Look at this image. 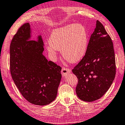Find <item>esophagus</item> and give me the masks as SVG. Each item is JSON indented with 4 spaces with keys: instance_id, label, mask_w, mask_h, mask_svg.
Here are the masks:
<instances>
[{
    "instance_id": "34e87169",
    "label": "esophagus",
    "mask_w": 125,
    "mask_h": 125,
    "mask_svg": "<svg viewBox=\"0 0 125 125\" xmlns=\"http://www.w3.org/2000/svg\"><path fill=\"white\" fill-rule=\"evenodd\" d=\"M70 72H71L70 69L68 68H63L62 69V71H61V73H62V74L63 76H67V75L69 74Z\"/></svg>"
}]
</instances>
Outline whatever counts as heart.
<instances>
[{"label": "heart", "mask_w": 125, "mask_h": 125, "mask_svg": "<svg viewBox=\"0 0 125 125\" xmlns=\"http://www.w3.org/2000/svg\"><path fill=\"white\" fill-rule=\"evenodd\" d=\"M88 42L87 32L84 27L79 24H69L52 33L46 49L54 57L57 56V51H61L64 59L75 63L85 55Z\"/></svg>", "instance_id": "heart-1"}]
</instances>
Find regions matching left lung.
Returning a JSON list of instances; mask_svg holds the SVG:
<instances>
[{"instance_id": "8db88e82", "label": "left lung", "mask_w": 125, "mask_h": 125, "mask_svg": "<svg viewBox=\"0 0 125 125\" xmlns=\"http://www.w3.org/2000/svg\"><path fill=\"white\" fill-rule=\"evenodd\" d=\"M72 72L78 78L76 93L82 101L97 100L112 85L116 74L114 46L110 36L98 20L85 55Z\"/></svg>"}]
</instances>
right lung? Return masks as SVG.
<instances>
[{"mask_svg": "<svg viewBox=\"0 0 125 125\" xmlns=\"http://www.w3.org/2000/svg\"><path fill=\"white\" fill-rule=\"evenodd\" d=\"M29 23L20 27L11 41L10 48L12 78L24 98L31 103L46 105L56 99L62 68L42 55V35L31 40Z\"/></svg>", "mask_w": 125, "mask_h": 125, "instance_id": "right-lung-1", "label": "right lung"}]
</instances>
